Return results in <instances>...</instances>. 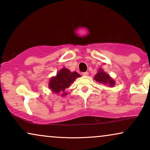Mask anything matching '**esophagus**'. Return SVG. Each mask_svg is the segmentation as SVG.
Masks as SVG:
<instances>
[{"instance_id":"obj_1","label":"esophagus","mask_w":150,"mask_h":150,"mask_svg":"<svg viewBox=\"0 0 150 150\" xmlns=\"http://www.w3.org/2000/svg\"><path fill=\"white\" fill-rule=\"evenodd\" d=\"M83 76H88V75H89V73H88L87 71H85V72L83 73Z\"/></svg>"}]
</instances>
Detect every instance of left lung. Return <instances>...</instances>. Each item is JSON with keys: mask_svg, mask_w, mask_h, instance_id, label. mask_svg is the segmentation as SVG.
Wrapping results in <instances>:
<instances>
[{"mask_svg": "<svg viewBox=\"0 0 150 150\" xmlns=\"http://www.w3.org/2000/svg\"><path fill=\"white\" fill-rule=\"evenodd\" d=\"M94 80L104 85H108L110 87H113L115 85V82L114 80L102 69H98V73L94 76Z\"/></svg>", "mask_w": 150, "mask_h": 150, "instance_id": "8db88e82", "label": "left lung"}]
</instances>
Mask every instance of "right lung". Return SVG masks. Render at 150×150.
<instances>
[{
  "label": "right lung",
  "instance_id": "1",
  "mask_svg": "<svg viewBox=\"0 0 150 150\" xmlns=\"http://www.w3.org/2000/svg\"><path fill=\"white\" fill-rule=\"evenodd\" d=\"M78 77H81V75L76 71L71 72L68 69L63 67L58 71L55 76L51 78L48 87L53 93L59 94L62 92L61 96H65L67 94L65 92V89L69 88Z\"/></svg>",
  "mask_w": 150,
  "mask_h": 150
}]
</instances>
